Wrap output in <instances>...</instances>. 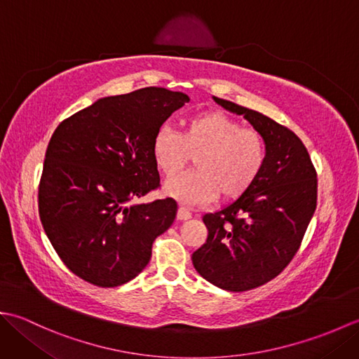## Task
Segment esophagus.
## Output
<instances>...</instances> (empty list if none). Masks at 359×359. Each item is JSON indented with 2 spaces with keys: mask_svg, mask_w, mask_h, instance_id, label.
Instances as JSON below:
<instances>
[{
  "mask_svg": "<svg viewBox=\"0 0 359 359\" xmlns=\"http://www.w3.org/2000/svg\"><path fill=\"white\" fill-rule=\"evenodd\" d=\"M177 219L179 220L191 219V212H189L188 208H185V207H179V210H177Z\"/></svg>",
  "mask_w": 359,
  "mask_h": 359,
  "instance_id": "esophagus-1",
  "label": "esophagus"
}]
</instances>
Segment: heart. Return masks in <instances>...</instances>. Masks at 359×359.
Masks as SVG:
<instances>
[{
    "label": "heart",
    "instance_id": "b5f03b06",
    "mask_svg": "<svg viewBox=\"0 0 359 359\" xmlns=\"http://www.w3.org/2000/svg\"><path fill=\"white\" fill-rule=\"evenodd\" d=\"M154 163L165 177H175L196 157V170L165 185L168 196L182 203L197 205L239 199L261 174L265 163V142L253 128L219 111L196 114L188 118L180 135L168 126L157 129L151 143Z\"/></svg>",
    "mask_w": 359,
    "mask_h": 359
}]
</instances>
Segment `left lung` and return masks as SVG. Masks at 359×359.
I'll return each instance as SVG.
<instances>
[{"instance_id":"left-lung-1","label":"left lung","mask_w":359,"mask_h":359,"mask_svg":"<svg viewBox=\"0 0 359 359\" xmlns=\"http://www.w3.org/2000/svg\"><path fill=\"white\" fill-rule=\"evenodd\" d=\"M265 142V163L248 191L203 216L208 238L193 253L203 279L228 292H247L276 278L299 250L316 210V170L299 137L264 114L224 98Z\"/></svg>"}]
</instances>
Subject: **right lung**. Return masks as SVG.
<instances>
[{
	"label": "right lung",
	"mask_w": 359,
	"mask_h": 359,
	"mask_svg": "<svg viewBox=\"0 0 359 359\" xmlns=\"http://www.w3.org/2000/svg\"><path fill=\"white\" fill-rule=\"evenodd\" d=\"M188 102L184 93L143 88L100 98L53 131L38 211L53 250L83 280L104 288L126 284L172 225L177 203L171 197L134 201L158 188L152 139Z\"/></svg>",
	"instance_id": "1"
}]
</instances>
